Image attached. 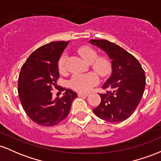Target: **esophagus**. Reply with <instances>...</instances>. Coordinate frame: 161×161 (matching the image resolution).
<instances>
[{
  "instance_id": "1",
  "label": "esophagus",
  "mask_w": 161,
  "mask_h": 161,
  "mask_svg": "<svg viewBox=\"0 0 161 161\" xmlns=\"http://www.w3.org/2000/svg\"><path fill=\"white\" fill-rule=\"evenodd\" d=\"M88 95V93H82V92H79L78 96L79 97H87Z\"/></svg>"
}]
</instances>
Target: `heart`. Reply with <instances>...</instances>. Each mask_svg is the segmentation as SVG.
<instances>
[{
	"mask_svg": "<svg viewBox=\"0 0 161 161\" xmlns=\"http://www.w3.org/2000/svg\"><path fill=\"white\" fill-rule=\"evenodd\" d=\"M78 52L83 60L88 64L100 76L105 77L110 74L111 65L108 58L104 57H97L98 54L95 49L88 46H82L78 49ZM66 54H63L58 62V69L61 73L66 71ZM98 82V77L94 73L86 74H75L69 81V86L78 92H88Z\"/></svg>",
	"mask_w": 161,
	"mask_h": 161,
	"instance_id": "1",
	"label": "heart"
}]
</instances>
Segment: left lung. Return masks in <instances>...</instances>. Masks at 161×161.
<instances>
[{
    "label": "left lung",
    "instance_id": "obj_1",
    "mask_svg": "<svg viewBox=\"0 0 161 161\" xmlns=\"http://www.w3.org/2000/svg\"><path fill=\"white\" fill-rule=\"evenodd\" d=\"M111 60V75L103 85L109 89L100 94L101 102L93 109L95 115L104 120L118 123L132 114L141 101L145 88V71L138 60L116 44L104 39L89 41Z\"/></svg>",
    "mask_w": 161,
    "mask_h": 161
}]
</instances>
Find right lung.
I'll use <instances>...</instances> for the list:
<instances>
[{
	"label": "right lung",
	"mask_w": 161,
	"mask_h": 161,
	"mask_svg": "<svg viewBox=\"0 0 161 161\" xmlns=\"http://www.w3.org/2000/svg\"><path fill=\"white\" fill-rule=\"evenodd\" d=\"M69 43L53 42L38 47L21 68L18 80L20 102L27 116L38 125L53 126L64 120L78 97L75 92L66 88L60 98H53L51 93L60 77L58 61Z\"/></svg>",
	"instance_id": "right-lung-1"
}]
</instances>
